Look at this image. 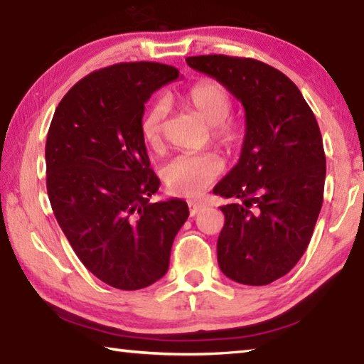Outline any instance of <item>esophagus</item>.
<instances>
[{"mask_svg": "<svg viewBox=\"0 0 364 364\" xmlns=\"http://www.w3.org/2000/svg\"><path fill=\"white\" fill-rule=\"evenodd\" d=\"M205 208L203 203H189V215L196 216L197 213H200Z\"/></svg>", "mask_w": 364, "mask_h": 364, "instance_id": "esophagus-1", "label": "esophagus"}]
</instances>
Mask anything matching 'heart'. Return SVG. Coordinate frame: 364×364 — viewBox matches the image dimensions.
<instances>
[{
  "label": "heart",
  "instance_id": "heart-1",
  "mask_svg": "<svg viewBox=\"0 0 364 364\" xmlns=\"http://www.w3.org/2000/svg\"><path fill=\"white\" fill-rule=\"evenodd\" d=\"M181 101L213 126V135L220 145L229 149L238 145L240 131L229 121L233 102L223 85L213 80L197 82L184 92ZM167 110V102L159 99L148 107L140 119L141 139L149 148L159 149L162 146ZM223 159L216 153H186L176 156L164 166L162 180L176 196L197 197L223 173Z\"/></svg>",
  "mask_w": 364,
  "mask_h": 364
}]
</instances>
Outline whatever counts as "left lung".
Returning a JSON list of instances; mask_svg holds the SVG:
<instances>
[{"label":"left lung","instance_id":"left-lung-1","mask_svg":"<svg viewBox=\"0 0 364 364\" xmlns=\"http://www.w3.org/2000/svg\"><path fill=\"white\" fill-rule=\"evenodd\" d=\"M186 63L245 107L240 161L213 189L241 200L220 206L218 263L235 282L267 286L301 259L322 208L326 161L317 119L296 85L265 63L225 55Z\"/></svg>","mask_w":364,"mask_h":364}]
</instances>
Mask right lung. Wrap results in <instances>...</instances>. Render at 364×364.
<instances>
[{
	"instance_id": "right-lung-1",
	"label": "right lung",
	"mask_w": 364,
	"mask_h": 364,
	"mask_svg": "<svg viewBox=\"0 0 364 364\" xmlns=\"http://www.w3.org/2000/svg\"><path fill=\"white\" fill-rule=\"evenodd\" d=\"M180 70L119 63L95 70L61 99L47 134V192L80 262L119 290L151 286L189 216L181 198L149 203L159 178L149 168L140 119L156 90Z\"/></svg>"
}]
</instances>
